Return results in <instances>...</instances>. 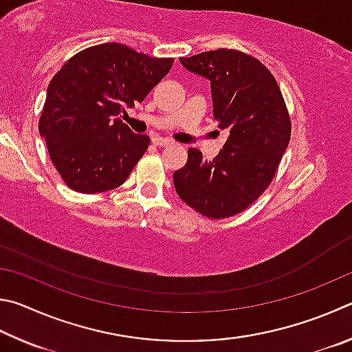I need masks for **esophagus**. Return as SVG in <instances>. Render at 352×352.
<instances>
[{
  "label": "esophagus",
  "instance_id": "34e87169",
  "mask_svg": "<svg viewBox=\"0 0 352 352\" xmlns=\"http://www.w3.org/2000/svg\"><path fill=\"white\" fill-rule=\"evenodd\" d=\"M153 144L154 145H159V146H168L171 145L173 142L170 139H165V138H159V135H154L153 138Z\"/></svg>",
  "mask_w": 352,
  "mask_h": 352
}]
</instances>
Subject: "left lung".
<instances>
[{"label": "left lung", "mask_w": 352, "mask_h": 352, "mask_svg": "<svg viewBox=\"0 0 352 352\" xmlns=\"http://www.w3.org/2000/svg\"><path fill=\"white\" fill-rule=\"evenodd\" d=\"M179 60L210 80L213 117L229 138L213 160L190 148L187 164L173 175L176 193L207 218H229L272 182L291 140V117L278 83L260 60L235 49Z\"/></svg>", "instance_id": "1"}]
</instances>
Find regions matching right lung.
<instances>
[{
  "label": "right lung",
  "mask_w": 352,
  "mask_h": 352,
  "mask_svg": "<svg viewBox=\"0 0 352 352\" xmlns=\"http://www.w3.org/2000/svg\"><path fill=\"white\" fill-rule=\"evenodd\" d=\"M119 43H103L69 58L47 86L38 129L66 186L80 193L120 187L150 138L119 117L140 103L171 69Z\"/></svg>",
  "instance_id": "right-lung-1"
}]
</instances>
